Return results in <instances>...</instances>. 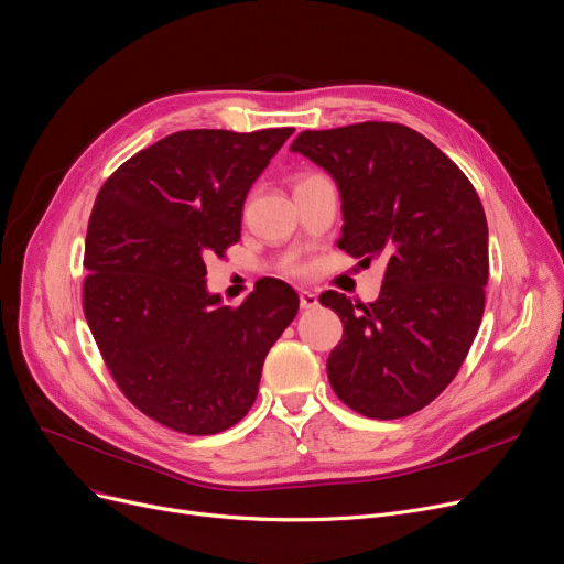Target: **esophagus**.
<instances>
[{"label": "esophagus", "instance_id": "obj_1", "mask_svg": "<svg viewBox=\"0 0 564 564\" xmlns=\"http://www.w3.org/2000/svg\"><path fill=\"white\" fill-rule=\"evenodd\" d=\"M300 306H302L304 311L315 308V306H317V295H315V292H311V290H302V292H300Z\"/></svg>", "mask_w": 564, "mask_h": 564}]
</instances>
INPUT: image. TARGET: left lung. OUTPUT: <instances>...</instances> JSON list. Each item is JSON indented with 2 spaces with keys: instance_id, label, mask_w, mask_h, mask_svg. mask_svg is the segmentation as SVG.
<instances>
[{
  "instance_id": "obj_1",
  "label": "left lung",
  "mask_w": 564,
  "mask_h": 564,
  "mask_svg": "<svg viewBox=\"0 0 564 564\" xmlns=\"http://www.w3.org/2000/svg\"><path fill=\"white\" fill-rule=\"evenodd\" d=\"M290 152L336 182L338 249L387 262L376 302L321 295L343 323L329 384L364 417H408L454 380L481 325L488 226L479 195L429 138L391 121L304 131Z\"/></svg>"
}]
</instances>
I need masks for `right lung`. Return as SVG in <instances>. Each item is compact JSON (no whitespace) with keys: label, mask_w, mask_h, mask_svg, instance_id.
I'll return each instance as SVG.
<instances>
[{"label":"right lung","mask_w":564,"mask_h":564,"mask_svg":"<svg viewBox=\"0 0 564 564\" xmlns=\"http://www.w3.org/2000/svg\"><path fill=\"white\" fill-rule=\"evenodd\" d=\"M295 129L165 135L101 186L85 239L83 306L108 371L147 417L188 433L235 426L300 297L272 279L237 308L207 290L239 241L243 200Z\"/></svg>","instance_id":"obj_1"}]
</instances>
